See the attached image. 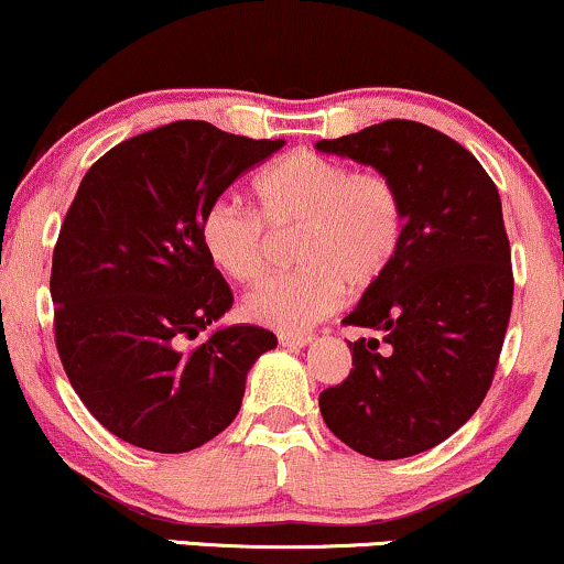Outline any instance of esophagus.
<instances>
[{
  "label": "esophagus",
  "instance_id": "obj_1",
  "mask_svg": "<svg viewBox=\"0 0 564 564\" xmlns=\"http://www.w3.org/2000/svg\"><path fill=\"white\" fill-rule=\"evenodd\" d=\"M276 337H280L282 348H303L311 343V335L306 333H280Z\"/></svg>",
  "mask_w": 564,
  "mask_h": 564
}]
</instances>
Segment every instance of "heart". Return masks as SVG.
Segmentation results:
<instances>
[{
	"mask_svg": "<svg viewBox=\"0 0 564 564\" xmlns=\"http://www.w3.org/2000/svg\"><path fill=\"white\" fill-rule=\"evenodd\" d=\"M258 214L240 203L205 208V256L229 280L267 274L271 236L295 237L301 269L271 276L245 297V314L280 333H303L340 308L346 284L372 288L399 256L406 208L399 184L377 169H356L311 150L276 158L253 182Z\"/></svg>",
	"mask_w": 564,
	"mask_h": 564,
	"instance_id": "1",
	"label": "heart"
}]
</instances>
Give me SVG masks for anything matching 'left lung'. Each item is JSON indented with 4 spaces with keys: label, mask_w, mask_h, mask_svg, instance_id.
<instances>
[{
    "label": "left lung",
    "mask_w": 564,
    "mask_h": 564,
    "mask_svg": "<svg viewBox=\"0 0 564 564\" xmlns=\"http://www.w3.org/2000/svg\"><path fill=\"white\" fill-rule=\"evenodd\" d=\"M399 184L406 229L393 267L343 319L354 369L322 390L324 422L372 459L438 446L478 412L512 314V250L494 178L473 152L425 123L382 121L322 139Z\"/></svg>",
    "instance_id": "obj_1"
}]
</instances>
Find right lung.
Returning <instances> with one entry per match:
<instances>
[{"mask_svg":"<svg viewBox=\"0 0 564 564\" xmlns=\"http://www.w3.org/2000/svg\"><path fill=\"white\" fill-rule=\"evenodd\" d=\"M282 144L176 121L116 144L78 184L52 253L55 346L84 406L131 446L182 454L216 438L276 346L250 324L200 340L235 301L200 221Z\"/></svg>","mask_w":564,"mask_h":564,"instance_id":"obj_1","label":"right lung"}]
</instances>
